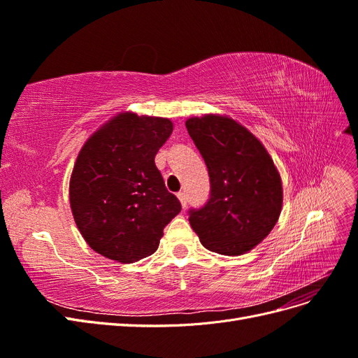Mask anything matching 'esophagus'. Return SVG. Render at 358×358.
<instances>
[{
  "mask_svg": "<svg viewBox=\"0 0 358 358\" xmlns=\"http://www.w3.org/2000/svg\"><path fill=\"white\" fill-rule=\"evenodd\" d=\"M178 199H179V201H180V204H182V208L185 209V208H187V203H188L187 194H185V192H179V194H178Z\"/></svg>",
  "mask_w": 358,
  "mask_h": 358,
  "instance_id": "1",
  "label": "esophagus"
}]
</instances>
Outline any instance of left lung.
<instances>
[{"mask_svg": "<svg viewBox=\"0 0 358 358\" xmlns=\"http://www.w3.org/2000/svg\"><path fill=\"white\" fill-rule=\"evenodd\" d=\"M208 166L210 197L189 210L201 245L221 255L251 251L273 230L282 209V182L262 142L229 116L185 122Z\"/></svg>", "mask_w": 358, "mask_h": 358, "instance_id": "1", "label": "left lung"}]
</instances>
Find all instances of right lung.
I'll return each instance as SVG.
<instances>
[{
  "label": "right lung",
  "mask_w": 358,
  "mask_h": 358,
  "mask_svg": "<svg viewBox=\"0 0 358 358\" xmlns=\"http://www.w3.org/2000/svg\"><path fill=\"white\" fill-rule=\"evenodd\" d=\"M171 131L170 119L125 112L86 140L71 173L70 206L95 252L134 263L158 249L162 230L182 209L155 166Z\"/></svg>",
  "instance_id": "1"
}]
</instances>
